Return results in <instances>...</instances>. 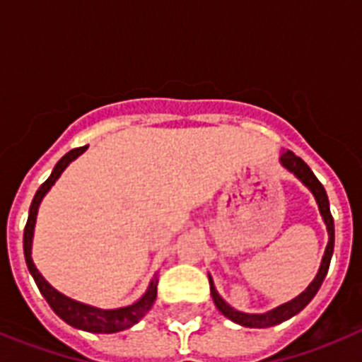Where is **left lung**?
<instances>
[{
    "mask_svg": "<svg viewBox=\"0 0 362 362\" xmlns=\"http://www.w3.org/2000/svg\"><path fill=\"white\" fill-rule=\"evenodd\" d=\"M279 161L286 170L292 172V174L299 179L300 183L310 188V192H312L315 201H317L319 212H321L322 221H325V225H326V230H328V245H326V250H325V255H322V261H321V267H319L317 276H315V279L308 284V288H306L303 293H299L296 299L288 300V303H284V305L277 306V308L270 310V312L267 313H245L232 308V306H230L228 303H226L219 293H217L216 286H214V281L210 279V293H212V299L214 303H216L217 310H219L225 317H228L230 321L238 322V325L241 326H246V328H268V326L279 325V322L286 321V319L293 317L296 313H299L300 310L305 308L310 300L313 299V296L317 293V290L321 288L322 281H325L326 274H328L332 254H334V241H335L334 217H332L330 214V203H328V196H326L325 187H322V185L319 183V179L313 175V172L310 170V166L306 165L303 159L297 158L292 150H286V152L281 153Z\"/></svg>",
    "mask_w": 362,
    "mask_h": 362,
    "instance_id": "8db88e82",
    "label": "left lung"
}]
</instances>
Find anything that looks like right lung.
I'll return each mask as SVG.
<instances>
[{"label": "right lung", "instance_id": "1", "mask_svg": "<svg viewBox=\"0 0 362 362\" xmlns=\"http://www.w3.org/2000/svg\"><path fill=\"white\" fill-rule=\"evenodd\" d=\"M86 148H88V145L79 146V148H74L70 150V152H66L65 156L56 163L50 177L37 188L36 196L32 199L30 210H28V219L23 232L25 261H27L28 272H30V276L36 281L41 296L47 299L50 308H52L54 312H56V315H59L66 325L74 326V328H78V330L92 332V334H116V332L127 330V328L136 325V322L152 308L156 296H158V277H153V279L150 281V286L146 288V292L143 293V297H139V299H137L136 303H132V305L121 306V308L114 310H101L90 305H83L79 300L70 299V297L63 296V293L57 292L56 288H52V286L45 281V277L37 272L36 264H34L30 255L32 238H34V226H36V216L37 209H40V203L43 201L45 194H47V192L52 188V185L56 183L57 177L63 174V170H65L66 166H69L74 159L79 158Z\"/></svg>", "mask_w": 362, "mask_h": 362}]
</instances>
